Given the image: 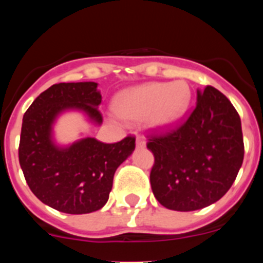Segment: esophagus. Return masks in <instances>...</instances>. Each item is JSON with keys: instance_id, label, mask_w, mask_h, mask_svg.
<instances>
[{"instance_id": "34e87169", "label": "esophagus", "mask_w": 263, "mask_h": 263, "mask_svg": "<svg viewBox=\"0 0 263 263\" xmlns=\"http://www.w3.org/2000/svg\"><path fill=\"white\" fill-rule=\"evenodd\" d=\"M145 146H146V142H145L144 140L141 139V137L137 136L136 137V147L137 148H142V147H145Z\"/></svg>"}]
</instances>
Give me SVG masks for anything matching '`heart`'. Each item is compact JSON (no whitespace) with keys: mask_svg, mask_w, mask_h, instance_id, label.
Wrapping results in <instances>:
<instances>
[{"mask_svg":"<svg viewBox=\"0 0 263 263\" xmlns=\"http://www.w3.org/2000/svg\"><path fill=\"white\" fill-rule=\"evenodd\" d=\"M192 100L185 81L146 82L123 90L116 97L113 109L127 121H142L151 131L174 128L184 118Z\"/></svg>","mask_w":263,"mask_h":263,"instance_id":"heart-1","label":"heart"}]
</instances>
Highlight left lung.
I'll use <instances>...</instances> for the list:
<instances>
[{"instance_id": "8db88e82", "label": "left lung", "mask_w": 263, "mask_h": 263, "mask_svg": "<svg viewBox=\"0 0 263 263\" xmlns=\"http://www.w3.org/2000/svg\"><path fill=\"white\" fill-rule=\"evenodd\" d=\"M147 148L155 156L151 190L164 208H208L229 191L242 166L239 115L217 89H197L196 108L187 122L172 134L150 139Z\"/></svg>"}]
</instances>
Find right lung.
<instances>
[{"label": "right lung", "instance_id": "obj_1", "mask_svg": "<svg viewBox=\"0 0 263 263\" xmlns=\"http://www.w3.org/2000/svg\"><path fill=\"white\" fill-rule=\"evenodd\" d=\"M100 103L97 82H61L42 92L24 115L18 146L24 177L42 202L61 213L100 210L109 198L117 168L135 150L134 137L116 144L94 137L57 142L54 126L61 116L78 112L100 126Z\"/></svg>", "mask_w": 263, "mask_h": 263}]
</instances>
